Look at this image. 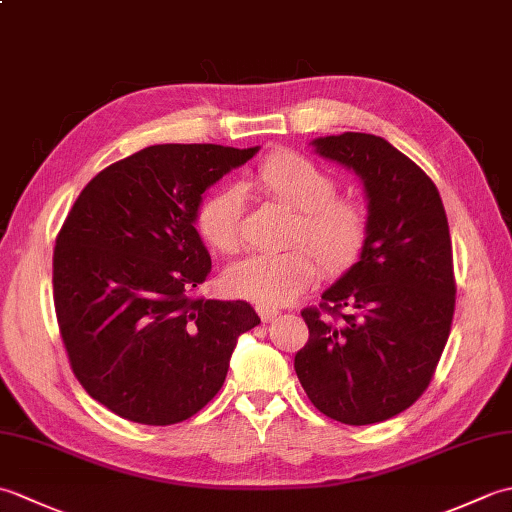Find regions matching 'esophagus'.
I'll return each instance as SVG.
<instances>
[{
  "mask_svg": "<svg viewBox=\"0 0 512 512\" xmlns=\"http://www.w3.org/2000/svg\"><path fill=\"white\" fill-rule=\"evenodd\" d=\"M257 314H259V319H262L264 323H268V321H273L277 314H279V310L277 308H266V306H257Z\"/></svg>",
  "mask_w": 512,
  "mask_h": 512,
  "instance_id": "obj_1",
  "label": "esophagus"
}]
</instances>
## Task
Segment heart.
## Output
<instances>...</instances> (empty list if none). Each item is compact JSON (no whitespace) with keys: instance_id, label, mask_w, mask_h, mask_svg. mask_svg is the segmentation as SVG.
<instances>
[{"instance_id":"b5f03b06","label":"heart","mask_w":512,"mask_h":512,"mask_svg":"<svg viewBox=\"0 0 512 512\" xmlns=\"http://www.w3.org/2000/svg\"><path fill=\"white\" fill-rule=\"evenodd\" d=\"M255 184L268 200L295 213L288 244L299 246L228 268L224 281L235 297L275 308L299 297L319 266L328 277H339L363 257L372 233L367 204L336 193V180L317 162L290 149L273 151L257 167ZM198 231L220 253H239L246 239L242 191L226 187L209 195L198 211Z\"/></svg>"}]
</instances>
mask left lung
I'll list each match as a JSON object with an SVG mask.
<instances>
[{
	"label": "left lung",
	"mask_w": 512,
	"mask_h": 512,
	"mask_svg": "<svg viewBox=\"0 0 512 512\" xmlns=\"http://www.w3.org/2000/svg\"><path fill=\"white\" fill-rule=\"evenodd\" d=\"M314 145L363 178L372 233L361 262L301 310L310 336L295 369L314 407L361 427L411 407L436 374L455 312L449 222L433 180L385 138Z\"/></svg>",
	"instance_id": "1"
}]
</instances>
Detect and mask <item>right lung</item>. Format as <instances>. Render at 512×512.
I'll use <instances>...</instances> for the list:
<instances>
[{
	"label": "right lung",
	"mask_w": 512,
	"mask_h": 512,
	"mask_svg": "<svg viewBox=\"0 0 512 512\" xmlns=\"http://www.w3.org/2000/svg\"><path fill=\"white\" fill-rule=\"evenodd\" d=\"M257 147L154 145L105 167L57 235L52 292L76 380L125 420L167 427L209 402L237 336L259 323L246 301L195 295L211 257L195 231L202 193Z\"/></svg>",
	"instance_id": "add662e5"
}]
</instances>
